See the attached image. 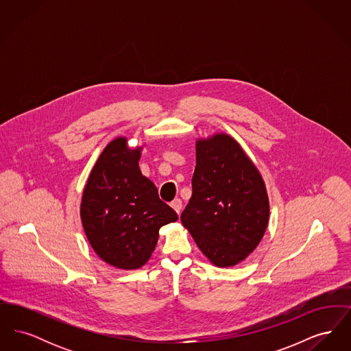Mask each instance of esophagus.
Here are the masks:
<instances>
[{
    "instance_id": "1",
    "label": "esophagus",
    "mask_w": 351,
    "mask_h": 351,
    "mask_svg": "<svg viewBox=\"0 0 351 351\" xmlns=\"http://www.w3.org/2000/svg\"><path fill=\"white\" fill-rule=\"evenodd\" d=\"M171 206L173 208V210L178 213V215H180V212H182V208H183V202L180 199H175V200L171 202Z\"/></svg>"
}]
</instances>
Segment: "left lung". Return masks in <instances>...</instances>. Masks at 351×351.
I'll return each mask as SVG.
<instances>
[{
	"label": "left lung",
	"mask_w": 351,
	"mask_h": 351,
	"mask_svg": "<svg viewBox=\"0 0 351 351\" xmlns=\"http://www.w3.org/2000/svg\"><path fill=\"white\" fill-rule=\"evenodd\" d=\"M269 218L266 184L229 134L196 141L192 197L180 216L201 252L217 267L245 261L261 243Z\"/></svg>",
	"instance_id": "left-lung-1"
}]
</instances>
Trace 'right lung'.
I'll return each mask as SVG.
<instances>
[{
    "mask_svg": "<svg viewBox=\"0 0 351 351\" xmlns=\"http://www.w3.org/2000/svg\"><path fill=\"white\" fill-rule=\"evenodd\" d=\"M142 146L130 149L118 136L101 152L82 196L84 232L101 259L121 269L147 263L159 229L178 221L176 212L159 199L155 184L142 175Z\"/></svg>",
    "mask_w": 351,
    "mask_h": 351,
    "instance_id": "obj_1",
    "label": "right lung"
}]
</instances>
